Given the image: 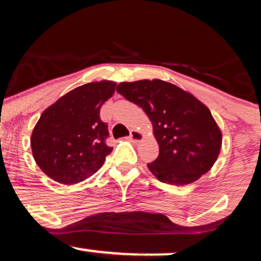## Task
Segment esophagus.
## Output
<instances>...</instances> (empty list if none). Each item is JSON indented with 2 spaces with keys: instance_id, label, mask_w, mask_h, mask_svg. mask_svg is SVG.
Returning <instances> with one entry per match:
<instances>
[{
  "instance_id": "obj_1",
  "label": "esophagus",
  "mask_w": 261,
  "mask_h": 261,
  "mask_svg": "<svg viewBox=\"0 0 261 261\" xmlns=\"http://www.w3.org/2000/svg\"><path fill=\"white\" fill-rule=\"evenodd\" d=\"M143 138H144V136H143L142 132H139L137 130H131V132H130V139H131L132 142L138 143V142H141Z\"/></svg>"
}]
</instances>
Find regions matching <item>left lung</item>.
Returning a JSON list of instances; mask_svg holds the SVG:
<instances>
[{"label":"left lung","mask_w":261,"mask_h":261,"mask_svg":"<svg viewBox=\"0 0 261 261\" xmlns=\"http://www.w3.org/2000/svg\"><path fill=\"white\" fill-rule=\"evenodd\" d=\"M117 92L141 106L151 120L160 155L148 168L159 181L186 186L211 170L222 134L203 102L160 79L120 83Z\"/></svg>","instance_id":"1"}]
</instances>
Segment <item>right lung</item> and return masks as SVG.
Wrapping results in <instances>:
<instances>
[{"instance_id": "add662e5", "label": "right lung", "mask_w": 261, "mask_h": 261, "mask_svg": "<svg viewBox=\"0 0 261 261\" xmlns=\"http://www.w3.org/2000/svg\"><path fill=\"white\" fill-rule=\"evenodd\" d=\"M116 85L111 80L85 84L42 112L31 145L36 164L48 177L62 185H75L101 168L112 148L105 143L108 125L99 113Z\"/></svg>"}]
</instances>
